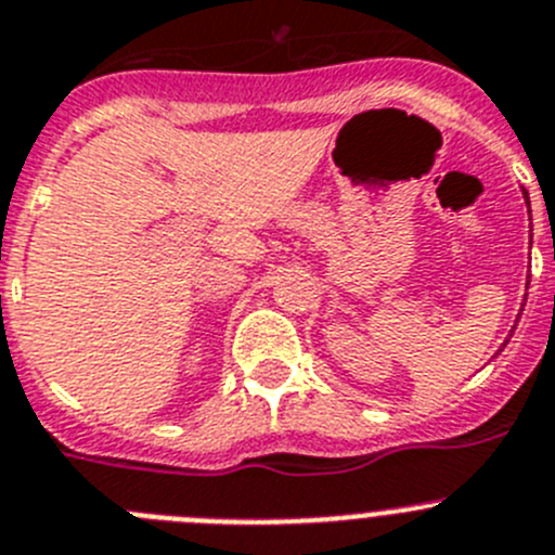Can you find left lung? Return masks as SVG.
<instances>
[{"instance_id":"left-lung-1","label":"left lung","mask_w":555,"mask_h":555,"mask_svg":"<svg viewBox=\"0 0 555 555\" xmlns=\"http://www.w3.org/2000/svg\"><path fill=\"white\" fill-rule=\"evenodd\" d=\"M526 196H528V194H526Z\"/></svg>"}]
</instances>
